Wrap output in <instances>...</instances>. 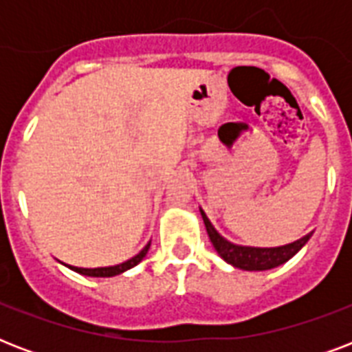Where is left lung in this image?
<instances>
[{"label":"left lung","mask_w":352,"mask_h":352,"mask_svg":"<svg viewBox=\"0 0 352 352\" xmlns=\"http://www.w3.org/2000/svg\"><path fill=\"white\" fill-rule=\"evenodd\" d=\"M201 210V208H199ZM201 217L204 221V226H206V232H208V237L212 241V245L217 250L223 259H225L228 265L235 268H241V270H270V268H276L279 265H283L294 257L298 252L305 246V243L311 239V234L303 235L301 239L294 241V243H289V245L283 246H272V248H261V246H243L235 245L232 241L225 239L219 232L215 230L214 225L210 223V219L206 217L203 210H201Z\"/></svg>","instance_id":"obj_1"}]
</instances>
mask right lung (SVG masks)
I'll use <instances>...</instances> for the list:
<instances>
[{
    "mask_svg": "<svg viewBox=\"0 0 352 352\" xmlns=\"http://www.w3.org/2000/svg\"><path fill=\"white\" fill-rule=\"evenodd\" d=\"M149 245H151V241H149L148 245L144 246L142 250L138 252L137 256H133L131 259H127V261L120 263V265H113V267L82 268V267H73V265H65V263H63V265L71 268V270H74V272L82 274V276H89V278H113V276H118V274L126 272V270H129V268L137 267L138 263L142 261L144 257H146V254H148Z\"/></svg>",
    "mask_w": 352,
    "mask_h": 352,
    "instance_id": "add662e5",
    "label": "right lung"
}]
</instances>
